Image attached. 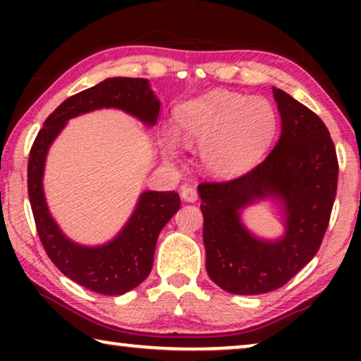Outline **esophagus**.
Here are the masks:
<instances>
[{
	"instance_id": "1",
	"label": "esophagus",
	"mask_w": 361,
	"mask_h": 361,
	"mask_svg": "<svg viewBox=\"0 0 361 361\" xmlns=\"http://www.w3.org/2000/svg\"><path fill=\"white\" fill-rule=\"evenodd\" d=\"M180 197H182V199H184L185 202H195L197 199H199V195H197V190L194 189V187H190V185H184V187H182Z\"/></svg>"
}]
</instances>
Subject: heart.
<instances>
[{
  "label": "heart",
  "mask_w": 361,
  "mask_h": 361,
  "mask_svg": "<svg viewBox=\"0 0 361 361\" xmlns=\"http://www.w3.org/2000/svg\"><path fill=\"white\" fill-rule=\"evenodd\" d=\"M278 115L268 100L230 90H212L180 105L176 133H167L164 151L174 154L177 136L199 146L200 166L214 177H233L248 171L273 145Z\"/></svg>",
  "instance_id": "b5f03b06"
}]
</instances>
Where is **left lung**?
<instances>
[{"label":"left lung","instance_id":"obj_1","mask_svg":"<svg viewBox=\"0 0 361 361\" xmlns=\"http://www.w3.org/2000/svg\"><path fill=\"white\" fill-rule=\"evenodd\" d=\"M281 136L253 171L220 184H200L205 266L230 294L258 295L284 286L317 253L337 194V152L324 121L289 93L273 88ZM278 206L285 231L256 235L243 220L250 206Z\"/></svg>","mask_w":361,"mask_h":361}]
</instances>
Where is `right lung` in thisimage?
Instances as JSON below:
<instances>
[{"label":"right lung","instance_id":"obj_1","mask_svg":"<svg viewBox=\"0 0 361 361\" xmlns=\"http://www.w3.org/2000/svg\"><path fill=\"white\" fill-rule=\"evenodd\" d=\"M115 108L145 126L157 123L161 102L146 78L110 77L62 102L44 121L31 147L27 164V194L44 250L63 276L105 295H121L140 286L152 269L156 241L180 207L177 192L145 190L137 197L130 219L111 240L82 245L63 233L49 210L44 194V169L49 149L68 120L85 113Z\"/></svg>","mask_w":361,"mask_h":361}]
</instances>
